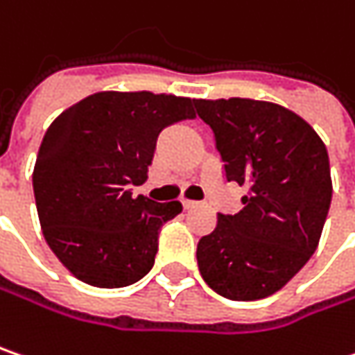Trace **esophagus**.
Listing matches in <instances>:
<instances>
[{"label": "esophagus", "mask_w": 355, "mask_h": 355, "mask_svg": "<svg viewBox=\"0 0 355 355\" xmlns=\"http://www.w3.org/2000/svg\"><path fill=\"white\" fill-rule=\"evenodd\" d=\"M198 205H200V202H197V200H189V198L182 200V207H184L187 211H189V209H197Z\"/></svg>", "instance_id": "obj_1"}]
</instances>
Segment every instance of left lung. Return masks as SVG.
Returning <instances> with one entry per match:
<instances>
[{"instance_id": "1", "label": "left lung", "mask_w": 355, "mask_h": 355, "mask_svg": "<svg viewBox=\"0 0 355 355\" xmlns=\"http://www.w3.org/2000/svg\"><path fill=\"white\" fill-rule=\"evenodd\" d=\"M213 128L227 180L247 187L237 215L219 213L198 241V271L233 302L273 295L313 255L331 202L329 157L293 110L251 98L195 100Z\"/></svg>"}]
</instances>
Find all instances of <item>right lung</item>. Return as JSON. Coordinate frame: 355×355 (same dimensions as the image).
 Wrapping results in <instances>:
<instances>
[{"label": "right lung", "mask_w": 355, "mask_h": 355, "mask_svg": "<svg viewBox=\"0 0 355 355\" xmlns=\"http://www.w3.org/2000/svg\"><path fill=\"white\" fill-rule=\"evenodd\" d=\"M191 98L153 92H96L46 130L33 166V195L44 239L76 279L114 289L155 265L158 231L182 211L132 184L148 178L157 138L195 118Z\"/></svg>", "instance_id": "right-lung-1"}]
</instances>
